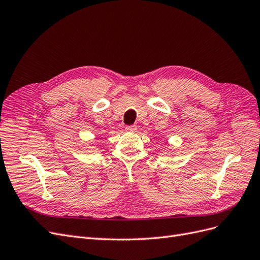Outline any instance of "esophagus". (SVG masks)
<instances>
[{"label": "esophagus", "mask_w": 260, "mask_h": 260, "mask_svg": "<svg viewBox=\"0 0 260 260\" xmlns=\"http://www.w3.org/2000/svg\"><path fill=\"white\" fill-rule=\"evenodd\" d=\"M124 129H125V131H128V132H135L137 130V125L136 124L127 125V127H125Z\"/></svg>", "instance_id": "1"}]
</instances>
